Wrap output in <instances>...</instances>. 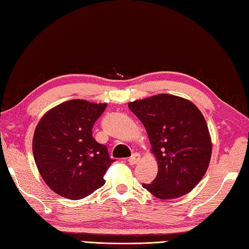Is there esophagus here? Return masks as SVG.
<instances>
[{
	"label": "esophagus",
	"mask_w": 249,
	"mask_h": 249,
	"mask_svg": "<svg viewBox=\"0 0 249 249\" xmlns=\"http://www.w3.org/2000/svg\"><path fill=\"white\" fill-rule=\"evenodd\" d=\"M141 160V156H140V153H137V152H135V153H133L132 154V156L128 159V162H129V164L130 165H135L137 162H139Z\"/></svg>",
	"instance_id": "esophagus-1"
}]
</instances>
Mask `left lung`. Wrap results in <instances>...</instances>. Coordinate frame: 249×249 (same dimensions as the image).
I'll return each instance as SVG.
<instances>
[{"label":"left lung","instance_id":"1","mask_svg":"<svg viewBox=\"0 0 249 249\" xmlns=\"http://www.w3.org/2000/svg\"><path fill=\"white\" fill-rule=\"evenodd\" d=\"M149 136L159 171L142 187L160 199H174L190 193L208 169L212 152L206 119L186 99L166 95L129 103Z\"/></svg>","mask_w":249,"mask_h":249}]
</instances>
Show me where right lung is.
<instances>
[{"label": "right lung", "mask_w": 249, "mask_h": 249, "mask_svg": "<svg viewBox=\"0 0 249 249\" xmlns=\"http://www.w3.org/2000/svg\"><path fill=\"white\" fill-rule=\"evenodd\" d=\"M107 104L70 100L55 107L38 123L33 154L48 186L68 199H82L104 185L115 160L92 136V126Z\"/></svg>", "instance_id": "1"}]
</instances>
